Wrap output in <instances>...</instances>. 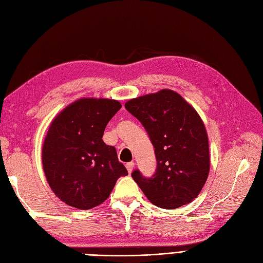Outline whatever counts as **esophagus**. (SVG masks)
I'll list each match as a JSON object with an SVG mask.
<instances>
[{"label": "esophagus", "mask_w": 263, "mask_h": 263, "mask_svg": "<svg viewBox=\"0 0 263 263\" xmlns=\"http://www.w3.org/2000/svg\"><path fill=\"white\" fill-rule=\"evenodd\" d=\"M134 166H135V163H134V162L126 163V169H127V171H128V173H132V171H133V169H134Z\"/></svg>", "instance_id": "esophagus-1"}]
</instances>
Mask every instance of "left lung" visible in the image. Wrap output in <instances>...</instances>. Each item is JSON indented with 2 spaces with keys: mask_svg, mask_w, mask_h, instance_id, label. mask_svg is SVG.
I'll use <instances>...</instances> for the list:
<instances>
[{
  "mask_svg": "<svg viewBox=\"0 0 263 263\" xmlns=\"http://www.w3.org/2000/svg\"><path fill=\"white\" fill-rule=\"evenodd\" d=\"M125 107L145 127L157 159L154 176L135 170V182L158 208L173 210L192 202L210 173L209 138L200 115L168 89L132 99Z\"/></svg>",
  "mask_w": 263,
  "mask_h": 263,
  "instance_id": "8db88e82",
  "label": "left lung"
}]
</instances>
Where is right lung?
I'll use <instances>...</instances> for the list:
<instances>
[{"label":"right lung","instance_id":"obj_1","mask_svg":"<svg viewBox=\"0 0 263 263\" xmlns=\"http://www.w3.org/2000/svg\"><path fill=\"white\" fill-rule=\"evenodd\" d=\"M116 100L80 99L52 121L43 145V166L58 198L79 210L104 202L118 178L128 174L116 149L102 137L121 109Z\"/></svg>","mask_w":263,"mask_h":263}]
</instances>
